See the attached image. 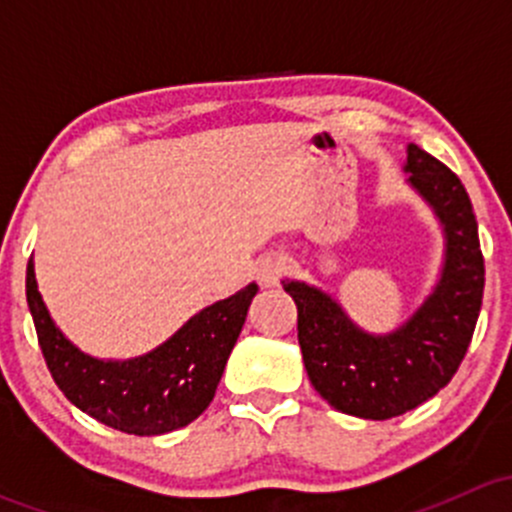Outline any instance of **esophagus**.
Listing matches in <instances>:
<instances>
[{"instance_id":"esophagus-1","label":"esophagus","mask_w":512,"mask_h":512,"mask_svg":"<svg viewBox=\"0 0 512 512\" xmlns=\"http://www.w3.org/2000/svg\"><path fill=\"white\" fill-rule=\"evenodd\" d=\"M285 275H287V260L280 255L262 257L260 265H257V282H260L262 287H277Z\"/></svg>"}]
</instances>
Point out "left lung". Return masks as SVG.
Here are the masks:
<instances>
[{
	"label": "left lung",
	"instance_id": "8db88e82",
	"mask_svg": "<svg viewBox=\"0 0 512 512\" xmlns=\"http://www.w3.org/2000/svg\"><path fill=\"white\" fill-rule=\"evenodd\" d=\"M406 170L441 218L446 265L431 297L399 332L371 337L349 322L332 297L304 282H282L297 304V339L317 394L342 414L371 421L416 409L453 379L483 304L478 223L461 178L414 143Z\"/></svg>",
	"mask_w": 512,
	"mask_h": 512
}]
</instances>
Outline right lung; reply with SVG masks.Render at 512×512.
Here are the masks:
<instances>
[{
    "label": "right lung",
    "mask_w": 512,
    "mask_h": 512,
    "mask_svg": "<svg viewBox=\"0 0 512 512\" xmlns=\"http://www.w3.org/2000/svg\"><path fill=\"white\" fill-rule=\"evenodd\" d=\"M255 292L257 285H247L203 309L156 352L131 361H98L54 327L36 289L32 260L27 265L29 312L56 386L76 409L133 436L175 431L208 409Z\"/></svg>",
    "instance_id": "add662e5"
}]
</instances>
